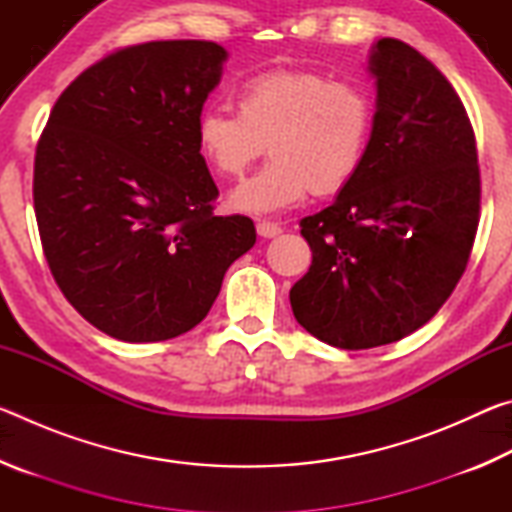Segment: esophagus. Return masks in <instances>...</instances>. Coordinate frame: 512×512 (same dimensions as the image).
Masks as SVG:
<instances>
[{
    "label": "esophagus",
    "mask_w": 512,
    "mask_h": 512,
    "mask_svg": "<svg viewBox=\"0 0 512 512\" xmlns=\"http://www.w3.org/2000/svg\"><path fill=\"white\" fill-rule=\"evenodd\" d=\"M282 232V228L273 221H259L257 223V235L264 237V239H271V237H277Z\"/></svg>",
    "instance_id": "obj_1"
}]
</instances>
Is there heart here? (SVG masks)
I'll list each match as a JSON object with an SVG mask.
<instances>
[{
	"mask_svg": "<svg viewBox=\"0 0 512 512\" xmlns=\"http://www.w3.org/2000/svg\"><path fill=\"white\" fill-rule=\"evenodd\" d=\"M237 112L205 108L198 149L223 178H241L266 151L273 160L239 185L230 205L273 214L300 205L314 189L334 194L357 176L375 133V99L366 85L305 67L262 69L239 81Z\"/></svg>",
	"mask_w": 512,
	"mask_h": 512,
	"instance_id": "b5f03b06",
	"label": "heart"
}]
</instances>
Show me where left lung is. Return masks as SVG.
<instances>
[{"instance_id":"8db88e82","label":"left lung","mask_w":512,"mask_h":512,"mask_svg":"<svg viewBox=\"0 0 512 512\" xmlns=\"http://www.w3.org/2000/svg\"><path fill=\"white\" fill-rule=\"evenodd\" d=\"M377 85L366 162L300 221L311 266L291 287L298 323L334 348L395 343L436 316L472 253L481 178L470 119L438 67L395 38L370 51Z\"/></svg>"}]
</instances>
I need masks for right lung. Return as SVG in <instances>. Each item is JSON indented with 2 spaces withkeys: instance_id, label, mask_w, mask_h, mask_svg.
<instances>
[{
  "instance_id": "1",
  "label": "right lung",
  "mask_w": 512,
  "mask_h": 512,
  "mask_svg": "<svg viewBox=\"0 0 512 512\" xmlns=\"http://www.w3.org/2000/svg\"><path fill=\"white\" fill-rule=\"evenodd\" d=\"M225 58L207 40L112 51L67 85L40 135L42 250L69 305L112 339L189 332L255 244L248 216L214 214L219 189L196 142Z\"/></svg>"
}]
</instances>
